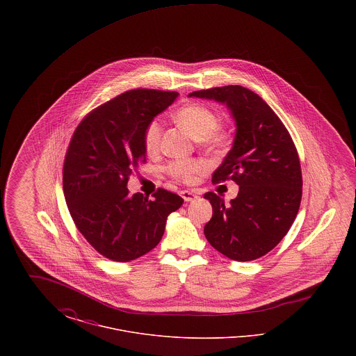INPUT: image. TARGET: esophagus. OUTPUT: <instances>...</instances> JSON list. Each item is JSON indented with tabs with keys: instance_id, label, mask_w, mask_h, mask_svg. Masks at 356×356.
Here are the masks:
<instances>
[{
	"instance_id": "1",
	"label": "esophagus",
	"mask_w": 356,
	"mask_h": 356,
	"mask_svg": "<svg viewBox=\"0 0 356 356\" xmlns=\"http://www.w3.org/2000/svg\"><path fill=\"white\" fill-rule=\"evenodd\" d=\"M181 197L189 203V202L196 200L199 196H197V193L193 192V191H181Z\"/></svg>"
}]
</instances>
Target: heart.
Returning a JSON list of instances; mask_svg holds the SVG:
<instances>
[{"label":"heart","instance_id":"1","mask_svg":"<svg viewBox=\"0 0 356 356\" xmlns=\"http://www.w3.org/2000/svg\"><path fill=\"white\" fill-rule=\"evenodd\" d=\"M176 121L189 132V135L197 140V143L208 149L220 148L227 143V135L218 128L219 116L215 111L203 104H189L180 108L176 115ZM161 138V122L157 119L148 122L143 143L148 153H154L159 149ZM170 175L186 183H191L204 170V164L199 160L175 161L168 167Z\"/></svg>","mask_w":356,"mask_h":356}]
</instances>
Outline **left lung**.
Instances as JSON below:
<instances>
[{"instance_id": "8db88e82", "label": "left lung", "mask_w": 356, "mask_h": 356, "mask_svg": "<svg viewBox=\"0 0 356 356\" xmlns=\"http://www.w3.org/2000/svg\"><path fill=\"white\" fill-rule=\"evenodd\" d=\"M188 97L220 102L236 125L232 148L212 181L231 179L238 193L229 204L213 192L204 195L213 211L204 235L232 260L261 257L287 235L300 207L303 181L295 144L270 105L244 86L197 90Z\"/></svg>"}]
</instances>
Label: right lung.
Here are the masks:
<instances>
[{
  "mask_svg": "<svg viewBox=\"0 0 356 356\" xmlns=\"http://www.w3.org/2000/svg\"><path fill=\"white\" fill-rule=\"evenodd\" d=\"M177 96L128 90L92 111L72 136L63 172L69 212L88 243L113 261L148 254L164 235L168 216L184 203L165 189L149 200L127 188L132 172L145 163L143 136L148 122Z\"/></svg>",
  "mask_w": 356,
  "mask_h": 356,
  "instance_id": "1",
  "label": "right lung"
}]
</instances>
